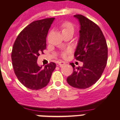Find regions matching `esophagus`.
Segmentation results:
<instances>
[{
    "instance_id": "obj_1",
    "label": "esophagus",
    "mask_w": 120,
    "mask_h": 120,
    "mask_svg": "<svg viewBox=\"0 0 120 120\" xmlns=\"http://www.w3.org/2000/svg\"><path fill=\"white\" fill-rule=\"evenodd\" d=\"M64 64H65V62H64V61H59V62H58V65H59L60 67L62 66V65H64Z\"/></svg>"
}]
</instances>
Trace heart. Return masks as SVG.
Masks as SVG:
<instances>
[{
  "mask_svg": "<svg viewBox=\"0 0 120 120\" xmlns=\"http://www.w3.org/2000/svg\"><path fill=\"white\" fill-rule=\"evenodd\" d=\"M61 30H62V33L64 32H66V31H74V28H73V26L71 24V23L68 22H65L64 23H63L61 25ZM70 52V49H67V50H65L64 52H62V56L63 57H66L67 56L68 53Z\"/></svg>",
  "mask_w": 120,
  "mask_h": 120,
  "instance_id": "heart-1",
  "label": "heart"
}]
</instances>
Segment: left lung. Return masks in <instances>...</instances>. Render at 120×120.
<instances>
[{"mask_svg":"<svg viewBox=\"0 0 120 120\" xmlns=\"http://www.w3.org/2000/svg\"><path fill=\"white\" fill-rule=\"evenodd\" d=\"M74 17L80 25L74 55L76 60L83 62V65L75 67L73 63H70L73 71L67 81L73 87L84 89L94 85L103 74L107 64L108 50L103 32L96 23L81 14H76Z\"/></svg>","mask_w":120,"mask_h":120,"instance_id":"left-lung-1","label":"left lung"}]
</instances>
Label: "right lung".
<instances>
[{
	"label": "right lung",
	"instance_id": "add662e5",
	"mask_svg": "<svg viewBox=\"0 0 120 120\" xmlns=\"http://www.w3.org/2000/svg\"><path fill=\"white\" fill-rule=\"evenodd\" d=\"M55 18L36 20L26 26L17 37L11 53L15 75L19 81L31 90H39L49 84L56 64L44 67L37 63L40 53L46 49V38Z\"/></svg>",
	"mask_w": 120,
	"mask_h": 120
}]
</instances>
